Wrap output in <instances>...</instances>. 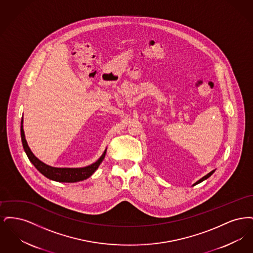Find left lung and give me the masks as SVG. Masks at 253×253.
Returning <instances> with one entry per match:
<instances>
[{
    "label": "left lung",
    "mask_w": 253,
    "mask_h": 253,
    "mask_svg": "<svg viewBox=\"0 0 253 253\" xmlns=\"http://www.w3.org/2000/svg\"><path fill=\"white\" fill-rule=\"evenodd\" d=\"M213 172H214V170H211V172H210V173H208V174H207V175H205L204 177H202V178H201V179H200V180L197 181V182H196V183H195V184H194V185H196V184H198V183H200V182H202V181H204L205 179H207V178H209V177H210V176H211V174H212V173H213Z\"/></svg>",
    "instance_id": "1"
}]
</instances>
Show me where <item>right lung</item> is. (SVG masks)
I'll return each instance as SVG.
<instances>
[{"label":"right lung","mask_w":253,"mask_h":253,"mask_svg":"<svg viewBox=\"0 0 253 253\" xmlns=\"http://www.w3.org/2000/svg\"><path fill=\"white\" fill-rule=\"evenodd\" d=\"M23 123V121H22ZM21 137H22V142L24 146V152L26 153V156L31 161V163L36 167L37 169L42 173L44 176H46L49 179L58 182H67V183H73V182H78V181L84 180L91 176L95 171L96 169L98 168L99 164L102 162L104 159L106 151L103 153V155L100 157V158L93 163L90 166H87L84 168H54L44 164L41 160H39L33 153L30 151L27 142L24 137V129L23 125L21 126Z\"/></svg>","instance_id":"add662e5"}]
</instances>
